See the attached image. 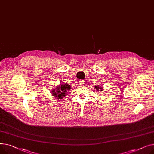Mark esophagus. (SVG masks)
I'll use <instances>...</instances> for the list:
<instances>
[{"label":"esophagus","instance_id":"34e87169","mask_svg":"<svg viewBox=\"0 0 154 154\" xmlns=\"http://www.w3.org/2000/svg\"><path fill=\"white\" fill-rule=\"evenodd\" d=\"M85 81L84 80H80L79 81V84L80 85H84L85 84Z\"/></svg>","mask_w":154,"mask_h":154}]
</instances>
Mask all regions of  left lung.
<instances>
[{
	"mask_svg": "<svg viewBox=\"0 0 154 154\" xmlns=\"http://www.w3.org/2000/svg\"><path fill=\"white\" fill-rule=\"evenodd\" d=\"M95 88H96V89H97V91H99V90H101V91H102V90H103V88H101V87H99V86H96Z\"/></svg>",
	"mask_w": 154,
	"mask_h": 154,
	"instance_id": "8db88e82",
	"label": "left lung"
}]
</instances>
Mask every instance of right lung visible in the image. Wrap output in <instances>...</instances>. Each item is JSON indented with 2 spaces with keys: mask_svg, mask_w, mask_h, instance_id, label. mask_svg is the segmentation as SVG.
Returning a JSON list of instances; mask_svg holds the SVG:
<instances>
[{
  "mask_svg": "<svg viewBox=\"0 0 154 154\" xmlns=\"http://www.w3.org/2000/svg\"><path fill=\"white\" fill-rule=\"evenodd\" d=\"M70 89V86L67 83L63 84L61 86H57L55 89H52V94L56 97H58V99H62V97H65L66 94L67 93V90Z\"/></svg>",
  "mask_w": 154,
  "mask_h": 154,
  "instance_id": "obj_1",
  "label": "right lung"
}]
</instances>
